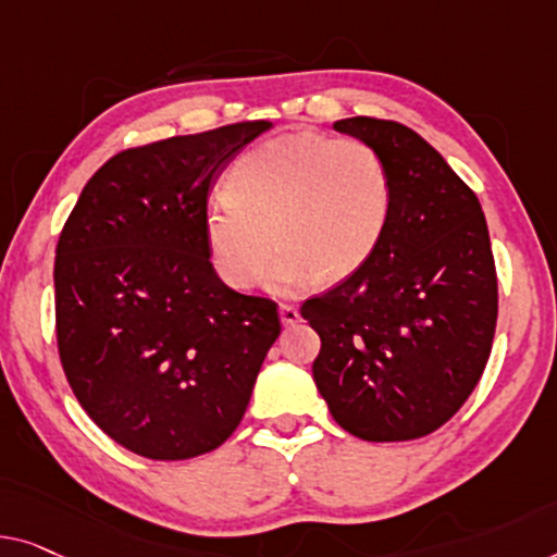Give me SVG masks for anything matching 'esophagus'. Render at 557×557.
Wrapping results in <instances>:
<instances>
[{
  "instance_id": "esophagus-1",
  "label": "esophagus",
  "mask_w": 557,
  "mask_h": 557,
  "mask_svg": "<svg viewBox=\"0 0 557 557\" xmlns=\"http://www.w3.org/2000/svg\"><path fill=\"white\" fill-rule=\"evenodd\" d=\"M280 322L282 325H295V322H300V310H297L295 305H280Z\"/></svg>"
}]
</instances>
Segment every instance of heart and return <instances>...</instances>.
<instances>
[{"mask_svg": "<svg viewBox=\"0 0 557 557\" xmlns=\"http://www.w3.org/2000/svg\"><path fill=\"white\" fill-rule=\"evenodd\" d=\"M393 214L385 157L362 139L297 132L245 152L202 212L212 268L232 287L339 285L383 245Z\"/></svg>", "mask_w": 557, "mask_h": 557, "instance_id": "b5f03b06", "label": "heart"}]
</instances>
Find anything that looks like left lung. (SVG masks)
Segmentation results:
<instances>
[{
  "instance_id": "8db88e82",
  "label": "left lung",
  "mask_w": 557,
  "mask_h": 557,
  "mask_svg": "<svg viewBox=\"0 0 557 557\" xmlns=\"http://www.w3.org/2000/svg\"><path fill=\"white\" fill-rule=\"evenodd\" d=\"M332 127L385 157L393 214L358 275L302 305L322 339L314 385L355 437L430 435L462 408L491 358L497 277L483 207L405 124L350 117Z\"/></svg>"
}]
</instances>
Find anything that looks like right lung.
Segmentation results:
<instances>
[{
    "mask_svg": "<svg viewBox=\"0 0 557 557\" xmlns=\"http://www.w3.org/2000/svg\"><path fill=\"white\" fill-rule=\"evenodd\" d=\"M272 122L127 149L99 168L57 243V345L85 412L127 450L187 460L220 447L280 335L277 305L218 277L207 195Z\"/></svg>",
    "mask_w": 557,
    "mask_h": 557,
    "instance_id": "right-lung-1",
    "label": "right lung"
}]
</instances>
